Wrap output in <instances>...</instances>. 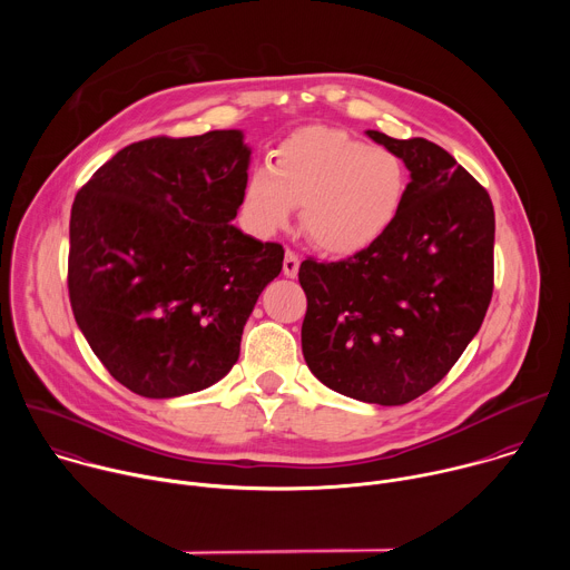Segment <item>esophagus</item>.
Returning <instances> with one entry per match:
<instances>
[{
  "instance_id": "obj_1",
  "label": "esophagus",
  "mask_w": 570,
  "mask_h": 570,
  "mask_svg": "<svg viewBox=\"0 0 570 570\" xmlns=\"http://www.w3.org/2000/svg\"><path fill=\"white\" fill-rule=\"evenodd\" d=\"M297 271H299V257L291 250H286L284 255V275L286 277H297Z\"/></svg>"
}]
</instances>
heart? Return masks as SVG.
Returning a JSON list of instances; mask_svg holds the SVG:
<instances>
[{
  "instance_id": "obj_1",
  "label": "heart",
  "mask_w": 570,
  "mask_h": 570,
  "mask_svg": "<svg viewBox=\"0 0 570 570\" xmlns=\"http://www.w3.org/2000/svg\"><path fill=\"white\" fill-rule=\"evenodd\" d=\"M409 169L385 146H367L338 128H302L273 150L243 189V216L259 236H275L302 207V227L315 248L334 257L367 250L394 225Z\"/></svg>"
}]
</instances>
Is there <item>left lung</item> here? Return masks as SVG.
I'll use <instances>...</instances> for the list:
<instances>
[{"instance_id":"obj_1","label":"left lung","mask_w":570,"mask_h":570,"mask_svg":"<svg viewBox=\"0 0 570 570\" xmlns=\"http://www.w3.org/2000/svg\"><path fill=\"white\" fill-rule=\"evenodd\" d=\"M411 171L394 225L367 250L306 259L302 354L327 387L379 405L429 392L478 334L494 291V207L438 144L367 130Z\"/></svg>"}]
</instances>
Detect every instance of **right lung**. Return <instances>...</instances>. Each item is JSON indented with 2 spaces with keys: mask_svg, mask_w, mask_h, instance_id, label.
I'll use <instances>...</instances> for the list:
<instances>
[{
  "mask_svg": "<svg viewBox=\"0 0 570 570\" xmlns=\"http://www.w3.org/2000/svg\"><path fill=\"white\" fill-rule=\"evenodd\" d=\"M250 153L240 130L135 141L73 198L71 311L135 394L171 399L220 381L262 291L282 273L279 243L232 225Z\"/></svg>",
  "mask_w": 570,
  "mask_h": 570,
  "instance_id": "obj_1",
  "label": "right lung"
}]
</instances>
